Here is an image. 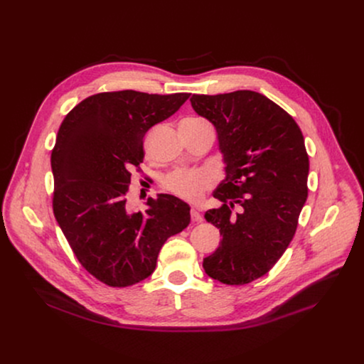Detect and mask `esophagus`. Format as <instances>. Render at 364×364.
Wrapping results in <instances>:
<instances>
[{
	"label": "esophagus",
	"instance_id": "esophagus-1",
	"mask_svg": "<svg viewBox=\"0 0 364 364\" xmlns=\"http://www.w3.org/2000/svg\"><path fill=\"white\" fill-rule=\"evenodd\" d=\"M190 215H191V220H193L194 223H200V222L203 220V216H201V213H200L198 210H196V209H191Z\"/></svg>",
	"mask_w": 364,
	"mask_h": 364
}]
</instances>
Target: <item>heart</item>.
<instances>
[{
    "mask_svg": "<svg viewBox=\"0 0 364 364\" xmlns=\"http://www.w3.org/2000/svg\"><path fill=\"white\" fill-rule=\"evenodd\" d=\"M184 122L198 124L205 121L188 118ZM163 187L166 191L184 201L198 203L204 193L213 187V176L205 170H177L164 178Z\"/></svg>",
    "mask_w": 364,
    "mask_h": 364,
    "instance_id": "obj_1",
    "label": "heart"
}]
</instances>
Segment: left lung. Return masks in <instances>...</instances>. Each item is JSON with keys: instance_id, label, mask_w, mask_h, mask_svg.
Returning a JSON list of instances; mask_svg holds the SVG:
<instances>
[{"instance_id": "8db88e82", "label": "left lung", "mask_w": 364, "mask_h": 364, "mask_svg": "<svg viewBox=\"0 0 364 364\" xmlns=\"http://www.w3.org/2000/svg\"><path fill=\"white\" fill-rule=\"evenodd\" d=\"M190 100L215 125L226 163V178L213 193L222 207L204 213L222 242L203 268L222 284L245 285L268 274L295 235L308 196L304 136L287 111L253 90Z\"/></svg>"}]
</instances>
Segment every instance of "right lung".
I'll use <instances>...</instances> for the list:
<instances>
[{"mask_svg": "<svg viewBox=\"0 0 364 364\" xmlns=\"http://www.w3.org/2000/svg\"><path fill=\"white\" fill-rule=\"evenodd\" d=\"M188 96L102 92L83 99L59 128L51 151L53 213L80 265L105 285L148 278L166 240L190 225L188 204L170 194L149 197L144 213L127 207L145 134Z\"/></svg>", "mask_w": 364, "mask_h": 364, "instance_id": "obj_1", "label": "right lung"}]
</instances>
